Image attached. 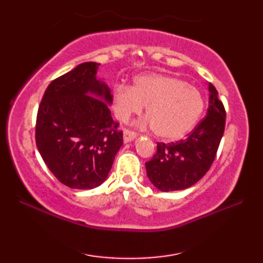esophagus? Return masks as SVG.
Returning <instances> with one entry per match:
<instances>
[{"mask_svg": "<svg viewBox=\"0 0 263 263\" xmlns=\"http://www.w3.org/2000/svg\"><path fill=\"white\" fill-rule=\"evenodd\" d=\"M136 138H137L136 132H132V131H128V130H124V132H123V140H124L125 143L133 141Z\"/></svg>", "mask_w": 263, "mask_h": 263, "instance_id": "34e87169", "label": "esophagus"}]
</instances>
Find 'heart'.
Here are the masks:
<instances>
[{"label":"heart","instance_id":"heart-1","mask_svg":"<svg viewBox=\"0 0 263 263\" xmlns=\"http://www.w3.org/2000/svg\"><path fill=\"white\" fill-rule=\"evenodd\" d=\"M146 106V123L166 141L187 136L197 125L204 108L202 95L181 78L148 73L135 78L131 87L119 86L113 92L115 116L126 122Z\"/></svg>","mask_w":263,"mask_h":263}]
</instances>
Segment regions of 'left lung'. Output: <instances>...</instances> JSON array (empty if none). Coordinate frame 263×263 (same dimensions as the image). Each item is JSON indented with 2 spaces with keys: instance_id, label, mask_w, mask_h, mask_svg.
Masks as SVG:
<instances>
[{
  "instance_id": "obj_1",
  "label": "left lung",
  "mask_w": 263,
  "mask_h": 263,
  "mask_svg": "<svg viewBox=\"0 0 263 263\" xmlns=\"http://www.w3.org/2000/svg\"><path fill=\"white\" fill-rule=\"evenodd\" d=\"M206 116L184 140L157 143V153L146 163L149 181L159 191L185 190L209 171L224 135L226 111L218 91L209 83Z\"/></svg>"
}]
</instances>
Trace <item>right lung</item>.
<instances>
[{"mask_svg":"<svg viewBox=\"0 0 263 263\" xmlns=\"http://www.w3.org/2000/svg\"><path fill=\"white\" fill-rule=\"evenodd\" d=\"M86 62L49 83L39 105L36 146L58 180L71 189L99 186L123 144L108 106L113 95Z\"/></svg>","mask_w":263,"mask_h":263,"instance_id":"obj_1","label":"right lung"}]
</instances>
